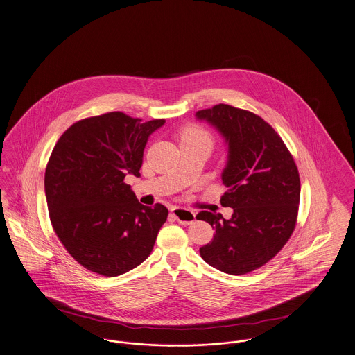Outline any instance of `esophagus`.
I'll list each match as a JSON object with an SVG mask.
<instances>
[{
  "instance_id": "1",
  "label": "esophagus",
  "mask_w": 355,
  "mask_h": 355,
  "mask_svg": "<svg viewBox=\"0 0 355 355\" xmlns=\"http://www.w3.org/2000/svg\"><path fill=\"white\" fill-rule=\"evenodd\" d=\"M171 214L175 216V219H176L179 223L184 224V225L192 224L196 220V218H195L196 215H195L192 211L187 209V208L173 207V208L171 209Z\"/></svg>"
}]
</instances>
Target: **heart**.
Segmentation results:
<instances>
[{"mask_svg": "<svg viewBox=\"0 0 355 355\" xmlns=\"http://www.w3.org/2000/svg\"><path fill=\"white\" fill-rule=\"evenodd\" d=\"M186 139H193V140H205L209 141V136L208 133H205L203 130H200L199 127H189L182 135V140Z\"/></svg>", "mask_w": 355, "mask_h": 355, "instance_id": "heart-1", "label": "heart"}]
</instances>
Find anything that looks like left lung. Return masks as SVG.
<instances>
[{
	"label": "left lung",
	"instance_id": "1",
	"mask_svg": "<svg viewBox=\"0 0 355 355\" xmlns=\"http://www.w3.org/2000/svg\"><path fill=\"white\" fill-rule=\"evenodd\" d=\"M228 146L220 203L231 219L202 211L199 220L215 230L200 247L209 266L231 275L251 272L272 259L290 239L298 216L300 180L295 162L275 130L250 111L227 104L196 112Z\"/></svg>",
	"mask_w": 355,
	"mask_h": 355
}]
</instances>
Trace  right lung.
<instances>
[{
  "label": "right lung",
  "instance_id": "1",
  "mask_svg": "<svg viewBox=\"0 0 355 355\" xmlns=\"http://www.w3.org/2000/svg\"><path fill=\"white\" fill-rule=\"evenodd\" d=\"M164 123L104 113L71 125L52 150L45 169L51 223L87 270L117 277L150 257L168 209L139 203L124 178L140 176L148 137Z\"/></svg>",
  "mask_w": 355,
  "mask_h": 355
}]
</instances>
